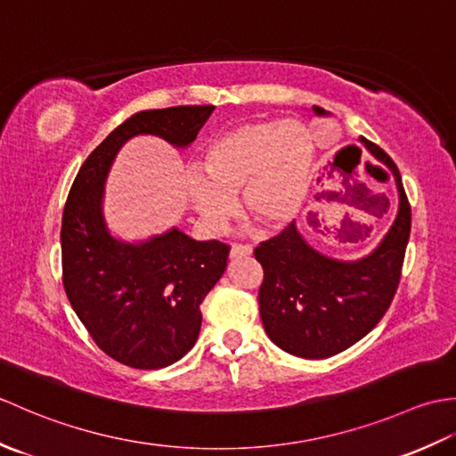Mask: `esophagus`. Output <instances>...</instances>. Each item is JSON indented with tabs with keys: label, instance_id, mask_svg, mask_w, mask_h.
<instances>
[{
	"label": "esophagus",
	"instance_id": "esophagus-1",
	"mask_svg": "<svg viewBox=\"0 0 456 456\" xmlns=\"http://www.w3.org/2000/svg\"><path fill=\"white\" fill-rule=\"evenodd\" d=\"M253 255V247L250 245H233L229 250V258L235 260V258H243V256H250Z\"/></svg>",
	"mask_w": 456,
	"mask_h": 456
}]
</instances>
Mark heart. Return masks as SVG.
<instances>
[{"label": "heart", "mask_w": 456, "mask_h": 456, "mask_svg": "<svg viewBox=\"0 0 456 456\" xmlns=\"http://www.w3.org/2000/svg\"><path fill=\"white\" fill-rule=\"evenodd\" d=\"M314 159L312 134L302 123L268 119L237 125L203 149L201 174L186 178V196L213 235H221L237 213L239 191L247 213L280 229L304 206Z\"/></svg>", "instance_id": "1"}]
</instances>
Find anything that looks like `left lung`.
Returning a JSON list of instances; mask_svg holds the SVG:
<instances>
[{"instance_id": "1", "label": "left lung", "mask_w": 456, "mask_h": 456, "mask_svg": "<svg viewBox=\"0 0 456 456\" xmlns=\"http://www.w3.org/2000/svg\"><path fill=\"white\" fill-rule=\"evenodd\" d=\"M312 110L319 118L331 115L317 105ZM358 141L390 168L398 190V211L380 243L362 258H333L309 245L292 223L255 250V258L265 268L258 292L265 331L276 346L299 358H327L361 341L380 322L400 284L411 229L410 203L388 154L364 137ZM315 200L348 203L358 209H366L361 206L364 201L380 203V211L388 208L384 193H372L353 176H345L343 188L317 193Z\"/></svg>"}]
</instances>
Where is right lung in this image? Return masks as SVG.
Returning a JSON list of instances; mask_svg holds the SVG:
<instances>
[{
    "label": "right lung",
    "mask_w": 456,
    "mask_h": 456,
    "mask_svg": "<svg viewBox=\"0 0 456 456\" xmlns=\"http://www.w3.org/2000/svg\"><path fill=\"white\" fill-rule=\"evenodd\" d=\"M213 110L178 105L133 115L86 159L68 193L61 231L66 296L102 351L131 368L170 366L196 345L200 305L225 273L229 247L178 227L119 239L105 219V182L125 142L152 134L188 149Z\"/></svg>",
    "instance_id": "obj_1"
}]
</instances>
